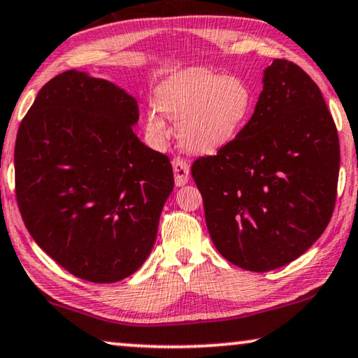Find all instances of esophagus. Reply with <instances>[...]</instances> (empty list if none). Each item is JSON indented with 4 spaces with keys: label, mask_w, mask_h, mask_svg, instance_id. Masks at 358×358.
<instances>
[{
    "label": "esophagus",
    "mask_w": 358,
    "mask_h": 358,
    "mask_svg": "<svg viewBox=\"0 0 358 358\" xmlns=\"http://www.w3.org/2000/svg\"><path fill=\"white\" fill-rule=\"evenodd\" d=\"M172 165H173V173H175V183H177V186H183L188 183V178H189L188 162L181 157H175L172 160Z\"/></svg>",
    "instance_id": "obj_1"
}]
</instances>
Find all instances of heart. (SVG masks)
<instances>
[{"label":"heart","instance_id":"b5f03b06","mask_svg":"<svg viewBox=\"0 0 358 358\" xmlns=\"http://www.w3.org/2000/svg\"><path fill=\"white\" fill-rule=\"evenodd\" d=\"M157 107L165 117L178 122V139L191 152H210L238 134L253 107L250 85L240 78L189 69L170 78L157 90ZM148 133L162 143L169 128L162 115L149 108Z\"/></svg>","mask_w":358,"mask_h":358}]
</instances>
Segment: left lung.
I'll list each match as a JSON object with an SVG mask.
<instances>
[{"instance_id": "left-lung-1", "label": "left lung", "mask_w": 358, "mask_h": 358, "mask_svg": "<svg viewBox=\"0 0 358 358\" xmlns=\"http://www.w3.org/2000/svg\"><path fill=\"white\" fill-rule=\"evenodd\" d=\"M263 84L240 133L191 165L215 248L253 273L292 263L320 238L341 164L336 123L313 79L274 59Z\"/></svg>"}]
</instances>
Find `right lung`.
I'll return each instance as SVG.
<instances>
[{
    "label": "right lung",
    "instance_id": "obj_1",
    "mask_svg": "<svg viewBox=\"0 0 358 358\" xmlns=\"http://www.w3.org/2000/svg\"><path fill=\"white\" fill-rule=\"evenodd\" d=\"M138 102L66 71L40 89L14 145L16 199L37 245L79 279L110 284L141 268L173 189L165 154L133 133Z\"/></svg>",
    "mask_w": 358,
    "mask_h": 358
}]
</instances>
